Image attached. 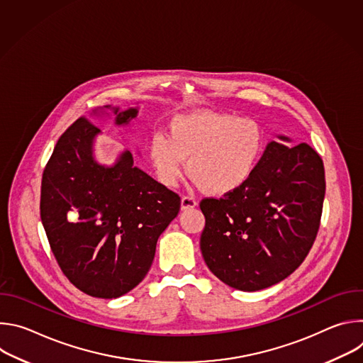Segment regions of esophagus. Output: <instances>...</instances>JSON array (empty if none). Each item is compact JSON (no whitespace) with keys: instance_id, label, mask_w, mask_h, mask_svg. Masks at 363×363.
I'll return each instance as SVG.
<instances>
[{"instance_id":"34e87169","label":"esophagus","mask_w":363,"mask_h":363,"mask_svg":"<svg viewBox=\"0 0 363 363\" xmlns=\"http://www.w3.org/2000/svg\"><path fill=\"white\" fill-rule=\"evenodd\" d=\"M198 205L196 199L194 196H188V195H184L181 198V208L182 210H189V208H195V206Z\"/></svg>"}]
</instances>
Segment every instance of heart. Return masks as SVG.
I'll use <instances>...</instances> for the list:
<instances>
[{"mask_svg": "<svg viewBox=\"0 0 363 363\" xmlns=\"http://www.w3.org/2000/svg\"><path fill=\"white\" fill-rule=\"evenodd\" d=\"M264 152V133L257 122L231 113L195 111L174 116L167 136L155 135L147 146L158 181L172 188L184 174L211 195L241 189L254 175Z\"/></svg>", "mask_w": 363, "mask_h": 363, "instance_id": "heart-1", "label": "heart"}]
</instances>
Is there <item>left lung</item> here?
Wrapping results in <instances>:
<instances>
[{"mask_svg":"<svg viewBox=\"0 0 363 363\" xmlns=\"http://www.w3.org/2000/svg\"><path fill=\"white\" fill-rule=\"evenodd\" d=\"M283 142L267 145L241 189L199 203L203 260L237 290H263L289 277L304 262L320 227L323 161L307 143Z\"/></svg>","mask_w":363,"mask_h":363,"instance_id":"obj_1","label":"left lung"}]
</instances>
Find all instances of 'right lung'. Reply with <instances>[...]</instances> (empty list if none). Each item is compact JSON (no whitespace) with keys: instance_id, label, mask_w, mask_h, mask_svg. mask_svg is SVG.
I'll use <instances>...</instances> for the list:
<instances>
[{"instance_id":"obj_1","label":"right lung","mask_w":363,"mask_h":363,"mask_svg":"<svg viewBox=\"0 0 363 363\" xmlns=\"http://www.w3.org/2000/svg\"><path fill=\"white\" fill-rule=\"evenodd\" d=\"M105 108L116 125L138 115L136 108ZM99 132L80 118L60 136L43 172L40 216L70 283L89 296L116 298L147 274L181 198L136 168L129 150L113 167L97 164L93 140Z\"/></svg>"}]
</instances>
